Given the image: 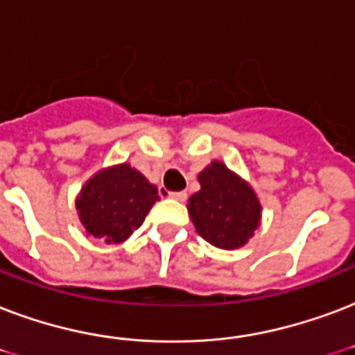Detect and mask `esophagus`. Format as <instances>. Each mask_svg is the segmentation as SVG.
<instances>
[{
    "instance_id": "1",
    "label": "esophagus",
    "mask_w": 355,
    "mask_h": 355,
    "mask_svg": "<svg viewBox=\"0 0 355 355\" xmlns=\"http://www.w3.org/2000/svg\"><path fill=\"white\" fill-rule=\"evenodd\" d=\"M169 197H171V199H175V201L184 202L186 199H188V193H186V191H173V193H169Z\"/></svg>"
}]
</instances>
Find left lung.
Listing matches in <instances>:
<instances>
[{"label": "left lung", "mask_w": 355, "mask_h": 355, "mask_svg": "<svg viewBox=\"0 0 355 355\" xmlns=\"http://www.w3.org/2000/svg\"><path fill=\"white\" fill-rule=\"evenodd\" d=\"M197 178L201 189L189 197L188 212L199 236L221 250L245 245L261 223L253 188L216 159Z\"/></svg>", "instance_id": "1"}]
</instances>
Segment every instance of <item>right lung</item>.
<instances>
[{
	"label": "right lung",
	"instance_id": "add662e5",
	"mask_svg": "<svg viewBox=\"0 0 355 355\" xmlns=\"http://www.w3.org/2000/svg\"><path fill=\"white\" fill-rule=\"evenodd\" d=\"M158 199L154 184L128 164H121L89 178L76 199V208L87 234L105 243H119L141 227Z\"/></svg>",
	"mask_w": 355,
	"mask_h": 355
}]
</instances>
